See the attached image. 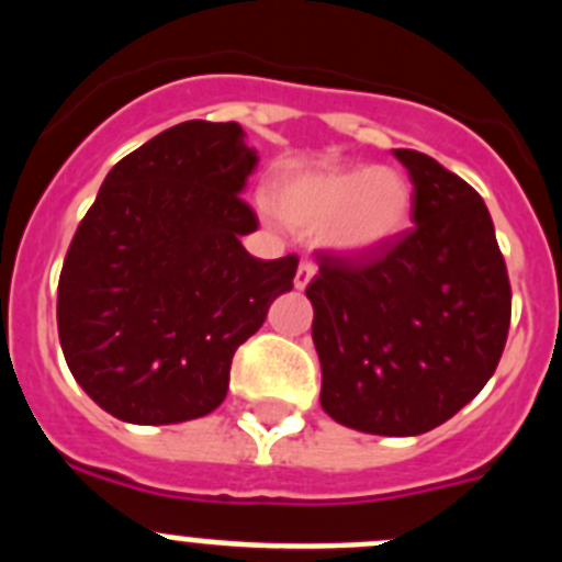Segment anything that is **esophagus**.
<instances>
[{"label": "esophagus", "mask_w": 562, "mask_h": 562, "mask_svg": "<svg viewBox=\"0 0 562 562\" xmlns=\"http://www.w3.org/2000/svg\"><path fill=\"white\" fill-rule=\"evenodd\" d=\"M315 261H310V258H304L301 265H297V272H295V286L297 290H304L306 284H310L312 278H315Z\"/></svg>", "instance_id": "34e87169"}]
</instances>
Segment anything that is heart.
Wrapping results in <instances>:
<instances>
[{"label": "heart", "mask_w": 562, "mask_h": 562, "mask_svg": "<svg viewBox=\"0 0 562 562\" xmlns=\"http://www.w3.org/2000/svg\"><path fill=\"white\" fill-rule=\"evenodd\" d=\"M272 205L297 233L321 236L349 256L389 247L408 231L414 188L396 168H312L276 182Z\"/></svg>", "instance_id": "heart-1"}]
</instances>
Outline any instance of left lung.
I'll return each mask as SVG.
<instances>
[{"instance_id": "obj_1", "label": "left lung", "mask_w": 562, "mask_h": 562, "mask_svg": "<svg viewBox=\"0 0 562 562\" xmlns=\"http://www.w3.org/2000/svg\"><path fill=\"white\" fill-rule=\"evenodd\" d=\"M394 154L416 225L369 256L317 250L306 295L326 414L362 434L419 436L495 374L513 286L479 191L428 154Z\"/></svg>"}]
</instances>
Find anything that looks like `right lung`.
I'll list each match as a JSON object with an SVG mask.
<instances>
[{
	"mask_svg": "<svg viewBox=\"0 0 562 562\" xmlns=\"http://www.w3.org/2000/svg\"><path fill=\"white\" fill-rule=\"evenodd\" d=\"M238 123L188 121L126 154L78 225L58 278L67 366L132 425L222 405L236 349L292 290L297 256L256 258L238 191L258 162Z\"/></svg>",
	"mask_w": 562,
	"mask_h": 562,
	"instance_id": "obj_1",
	"label": "right lung"
}]
</instances>
